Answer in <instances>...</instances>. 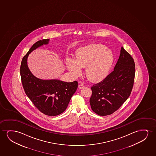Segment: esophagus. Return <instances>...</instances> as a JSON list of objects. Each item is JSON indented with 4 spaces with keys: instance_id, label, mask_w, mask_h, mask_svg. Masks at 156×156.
<instances>
[{
    "instance_id": "34e87169",
    "label": "esophagus",
    "mask_w": 156,
    "mask_h": 156,
    "mask_svg": "<svg viewBox=\"0 0 156 156\" xmlns=\"http://www.w3.org/2000/svg\"><path fill=\"white\" fill-rule=\"evenodd\" d=\"M83 87H84L83 84V83H79V85H78L79 89H81V88H83Z\"/></svg>"
}]
</instances>
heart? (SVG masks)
<instances>
[{
	"label": "heart",
	"instance_id": "b5f03b06",
	"mask_svg": "<svg viewBox=\"0 0 156 156\" xmlns=\"http://www.w3.org/2000/svg\"><path fill=\"white\" fill-rule=\"evenodd\" d=\"M104 45L94 44L81 47L76 53V60L67 61L69 71L75 77L81 74V68H85L86 77L92 81L105 77L113 62V55Z\"/></svg>",
	"mask_w": 156,
	"mask_h": 156
}]
</instances>
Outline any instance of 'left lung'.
Instances as JSON below:
<instances>
[{
  "instance_id": "obj_1",
  "label": "left lung",
  "mask_w": 156,
  "mask_h": 156,
  "mask_svg": "<svg viewBox=\"0 0 156 156\" xmlns=\"http://www.w3.org/2000/svg\"><path fill=\"white\" fill-rule=\"evenodd\" d=\"M134 61L123 47L113 71L91 87L92 110L101 116L117 111L130 95L134 81Z\"/></svg>"
}]
</instances>
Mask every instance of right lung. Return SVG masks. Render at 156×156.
<instances>
[{"label":"right lung","instance_id":"right-lung-1","mask_svg":"<svg viewBox=\"0 0 156 156\" xmlns=\"http://www.w3.org/2000/svg\"><path fill=\"white\" fill-rule=\"evenodd\" d=\"M49 39L37 41L22 60L20 75L24 92L34 106L46 115L55 116L63 112L75 93L78 82L67 83L58 79L43 80L35 77L28 68L29 54L43 45H47Z\"/></svg>","mask_w":156,"mask_h":156}]
</instances>
